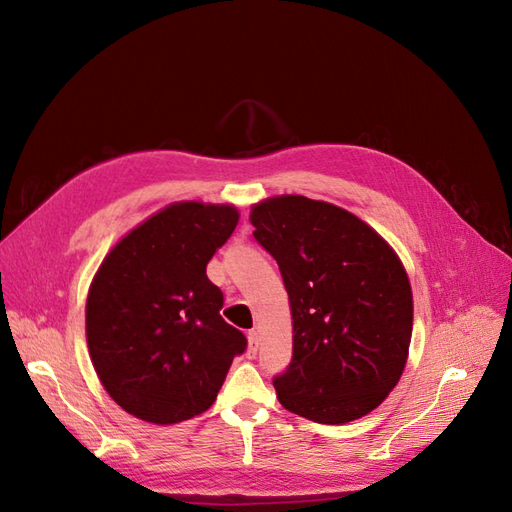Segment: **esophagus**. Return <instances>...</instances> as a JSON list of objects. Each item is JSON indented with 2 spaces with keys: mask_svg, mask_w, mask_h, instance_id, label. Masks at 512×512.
<instances>
[{
  "mask_svg": "<svg viewBox=\"0 0 512 512\" xmlns=\"http://www.w3.org/2000/svg\"><path fill=\"white\" fill-rule=\"evenodd\" d=\"M256 352H258V335H256V331H250L247 333V356L254 359Z\"/></svg>",
  "mask_w": 512,
  "mask_h": 512,
  "instance_id": "1",
  "label": "esophagus"
}]
</instances>
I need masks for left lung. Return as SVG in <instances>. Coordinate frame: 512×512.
Masks as SVG:
<instances>
[{"label":"left lung","mask_w":512,"mask_h":512,"mask_svg":"<svg viewBox=\"0 0 512 512\" xmlns=\"http://www.w3.org/2000/svg\"><path fill=\"white\" fill-rule=\"evenodd\" d=\"M250 220L290 301L292 361L273 378L280 404L324 425L369 414L408 359L412 290L404 265L374 228L322 200L269 198Z\"/></svg>","instance_id":"8db88e82"}]
</instances>
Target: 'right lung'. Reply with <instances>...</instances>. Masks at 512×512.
<instances>
[{
	"instance_id": "right-lung-1",
	"label": "right lung",
	"mask_w": 512,
	"mask_h": 512,
	"mask_svg": "<svg viewBox=\"0 0 512 512\" xmlns=\"http://www.w3.org/2000/svg\"><path fill=\"white\" fill-rule=\"evenodd\" d=\"M237 222L228 205H170L128 232L98 269L85 309L91 363L136 418L170 425L203 414L245 352V335L220 316L224 294L207 277Z\"/></svg>"
}]
</instances>
